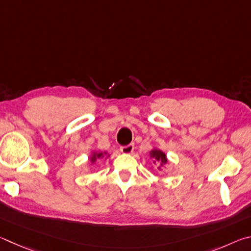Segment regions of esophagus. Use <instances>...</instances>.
<instances>
[{
  "mask_svg": "<svg viewBox=\"0 0 251 251\" xmlns=\"http://www.w3.org/2000/svg\"><path fill=\"white\" fill-rule=\"evenodd\" d=\"M120 150L122 153H125V154H131V153H132L134 150V146L133 144H129V146L122 147Z\"/></svg>",
  "mask_w": 251,
  "mask_h": 251,
  "instance_id": "34e87169",
  "label": "esophagus"
}]
</instances>
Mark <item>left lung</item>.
<instances>
[{"instance_id":"obj_1","label":"left lung","mask_w":251,"mask_h":251,"mask_svg":"<svg viewBox=\"0 0 251 251\" xmlns=\"http://www.w3.org/2000/svg\"><path fill=\"white\" fill-rule=\"evenodd\" d=\"M149 155H150L151 159H153V163L159 165V171H161L162 169L164 168L165 164L169 163L168 156H166L165 153L160 150L159 148H153L152 150L149 152Z\"/></svg>"}]
</instances>
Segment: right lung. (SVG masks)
Returning <instances> with one entry per match:
<instances>
[{
    "label": "right lung",
    "instance_id": "right-lung-1",
    "mask_svg": "<svg viewBox=\"0 0 251 251\" xmlns=\"http://www.w3.org/2000/svg\"><path fill=\"white\" fill-rule=\"evenodd\" d=\"M110 154L108 152H98V151H92L90 156L88 157V163L95 164L98 159H104L107 160Z\"/></svg>",
    "mask_w": 251,
    "mask_h": 251
}]
</instances>
